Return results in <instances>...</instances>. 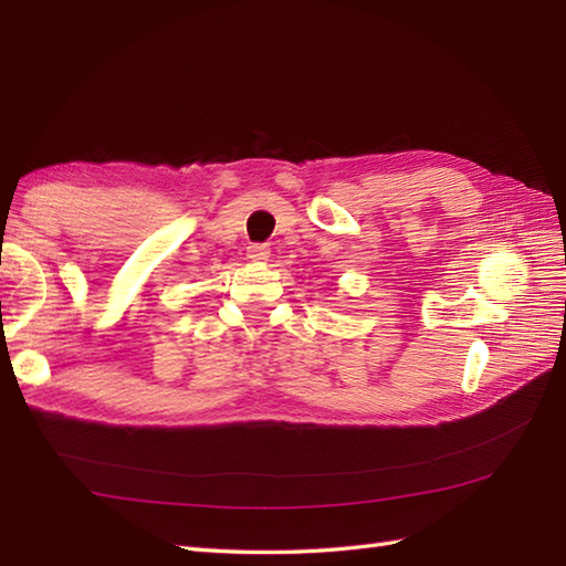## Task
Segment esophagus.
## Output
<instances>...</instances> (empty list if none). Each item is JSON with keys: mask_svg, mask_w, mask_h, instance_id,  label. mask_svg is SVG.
<instances>
[{"mask_svg": "<svg viewBox=\"0 0 566 566\" xmlns=\"http://www.w3.org/2000/svg\"><path fill=\"white\" fill-rule=\"evenodd\" d=\"M248 258L252 260V262H264L270 258V248L268 245H248Z\"/></svg>", "mask_w": 566, "mask_h": 566, "instance_id": "34e87169", "label": "esophagus"}]
</instances>
